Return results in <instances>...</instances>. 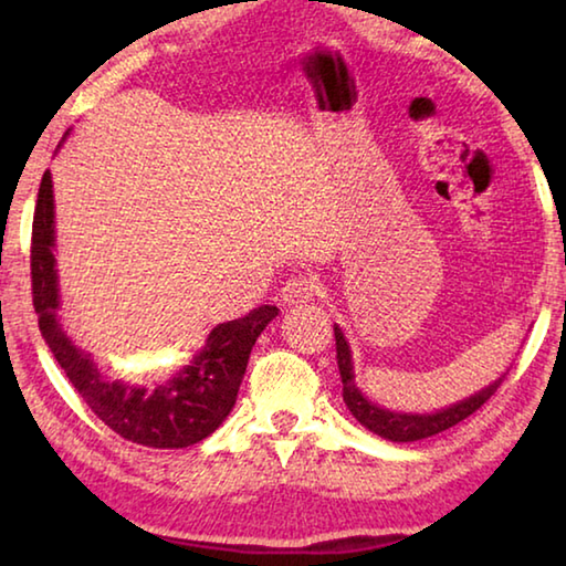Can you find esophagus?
Here are the masks:
<instances>
[{
  "label": "esophagus",
  "instance_id": "esophagus-1",
  "mask_svg": "<svg viewBox=\"0 0 566 566\" xmlns=\"http://www.w3.org/2000/svg\"><path fill=\"white\" fill-rule=\"evenodd\" d=\"M314 292H317V282H314L312 274H296L292 280H286L282 284L280 300L282 304H300V302H310Z\"/></svg>",
  "mask_w": 566,
  "mask_h": 566
}]
</instances>
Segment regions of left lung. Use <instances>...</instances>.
I'll list each match as a JSON object with an SVG mask.
<instances>
[{
  "mask_svg": "<svg viewBox=\"0 0 566 566\" xmlns=\"http://www.w3.org/2000/svg\"><path fill=\"white\" fill-rule=\"evenodd\" d=\"M334 339H337V364L342 377L344 405H347V409L361 427H367L369 432H375L377 437L389 439V442H417V439L434 437L439 432H444V429L459 424V421H464L469 415H474V411L494 395L496 387H500L502 379L506 377L504 371V375L500 379H494L490 387L474 391L472 397L457 401V405H449L437 411H424V415H411V411L379 407L371 399L364 397L357 381H354L352 347L347 337H344V332L339 329V324H334Z\"/></svg>",
  "mask_w": 566,
  "mask_h": 566,
  "instance_id": "obj_1",
  "label": "left lung"
}]
</instances>
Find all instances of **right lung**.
Returning a JSON list of instances; mask_svg holds the SVG:
<instances>
[{"label": "right lung", "instance_id": "obj_1", "mask_svg": "<svg viewBox=\"0 0 566 566\" xmlns=\"http://www.w3.org/2000/svg\"><path fill=\"white\" fill-rule=\"evenodd\" d=\"M54 244V189L46 169L32 222L34 312L54 359L94 415L119 437L155 449H181L212 434L234 407L256 337L280 310L264 304L242 319L217 324L189 364L157 387L109 379L94 364L92 354L76 347L62 327Z\"/></svg>", "mask_w": 566, "mask_h": 566}]
</instances>
